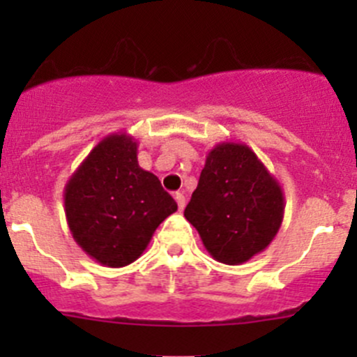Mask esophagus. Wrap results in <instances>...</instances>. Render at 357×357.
<instances>
[{
    "label": "esophagus",
    "instance_id": "esophagus-1",
    "mask_svg": "<svg viewBox=\"0 0 357 357\" xmlns=\"http://www.w3.org/2000/svg\"><path fill=\"white\" fill-rule=\"evenodd\" d=\"M174 200L178 202V207H179V211H183V208H185V204H186V200H185V195H183V193H179V192H176V193H174Z\"/></svg>",
    "mask_w": 357,
    "mask_h": 357
}]
</instances>
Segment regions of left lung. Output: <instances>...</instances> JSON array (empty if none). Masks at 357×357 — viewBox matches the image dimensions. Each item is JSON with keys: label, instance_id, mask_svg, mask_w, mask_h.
Returning a JSON list of instances; mask_svg holds the SVG:
<instances>
[{"label": "left lung", "instance_id": "obj_1", "mask_svg": "<svg viewBox=\"0 0 357 357\" xmlns=\"http://www.w3.org/2000/svg\"><path fill=\"white\" fill-rule=\"evenodd\" d=\"M283 212L278 179L245 143L225 142L207 153L185 218L215 261L238 266L273 242Z\"/></svg>", "mask_w": 357, "mask_h": 357}]
</instances>
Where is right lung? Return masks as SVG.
I'll return each instance as SVG.
<instances>
[{
    "label": "right lung",
    "instance_id": "add662e5",
    "mask_svg": "<svg viewBox=\"0 0 357 357\" xmlns=\"http://www.w3.org/2000/svg\"><path fill=\"white\" fill-rule=\"evenodd\" d=\"M67 225L91 259L122 268L145 252L165 218L178 211L155 174L138 164V142L126 132L105 136L68 178Z\"/></svg>",
    "mask_w": 357,
    "mask_h": 357
}]
</instances>
